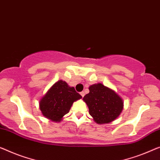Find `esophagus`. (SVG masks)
<instances>
[{"mask_svg": "<svg viewBox=\"0 0 160 160\" xmlns=\"http://www.w3.org/2000/svg\"><path fill=\"white\" fill-rule=\"evenodd\" d=\"M80 95H82V97H84V95H85V92H84V91L81 92H80Z\"/></svg>", "mask_w": 160, "mask_h": 160, "instance_id": "esophagus-1", "label": "esophagus"}]
</instances>
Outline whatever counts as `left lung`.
<instances>
[{
    "mask_svg": "<svg viewBox=\"0 0 160 160\" xmlns=\"http://www.w3.org/2000/svg\"><path fill=\"white\" fill-rule=\"evenodd\" d=\"M89 90L83 101L95 122L98 124L108 123L118 117L123 108V102L115 91L101 83L90 85Z\"/></svg>",
    "mask_w": 160,
    "mask_h": 160,
    "instance_id": "obj_1",
    "label": "left lung"
}]
</instances>
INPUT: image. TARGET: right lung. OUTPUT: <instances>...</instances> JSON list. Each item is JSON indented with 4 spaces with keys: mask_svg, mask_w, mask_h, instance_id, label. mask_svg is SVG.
<instances>
[{
    "mask_svg": "<svg viewBox=\"0 0 160 160\" xmlns=\"http://www.w3.org/2000/svg\"><path fill=\"white\" fill-rule=\"evenodd\" d=\"M82 98L73 87L59 80L50 88L39 101V108L45 117L59 122L70 110L74 102Z\"/></svg>",
    "mask_w": 160,
    "mask_h": 160,
    "instance_id": "obj_1",
    "label": "right lung"
}]
</instances>
